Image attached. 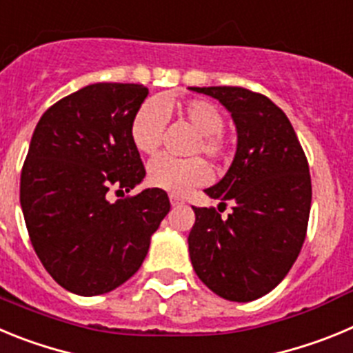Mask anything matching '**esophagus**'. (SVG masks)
Wrapping results in <instances>:
<instances>
[{
    "label": "esophagus",
    "instance_id": "34e87169",
    "mask_svg": "<svg viewBox=\"0 0 353 353\" xmlns=\"http://www.w3.org/2000/svg\"><path fill=\"white\" fill-rule=\"evenodd\" d=\"M170 204L174 205V208H177V205H183L184 204V200L179 199L177 195H170Z\"/></svg>",
    "mask_w": 353,
    "mask_h": 353
}]
</instances>
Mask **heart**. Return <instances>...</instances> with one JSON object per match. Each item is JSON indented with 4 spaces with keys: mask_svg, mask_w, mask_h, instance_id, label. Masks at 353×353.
Wrapping results in <instances>:
<instances>
[{
    "mask_svg": "<svg viewBox=\"0 0 353 353\" xmlns=\"http://www.w3.org/2000/svg\"><path fill=\"white\" fill-rule=\"evenodd\" d=\"M177 112L186 117L199 132L193 151L205 153L212 160H223L228 153V144L221 135L223 116L220 109L211 101L193 98L177 103ZM165 126L163 103L145 101L137 109L130 125V137L137 151L144 154H153L161 144ZM211 179V167L202 158H179L160 154L149 161L148 181L154 188L165 190L169 193L183 195L193 186L205 184Z\"/></svg>",
    "mask_w": 353,
    "mask_h": 353,
    "instance_id": "heart-1",
    "label": "heart"
}]
</instances>
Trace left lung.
I'll list each match as a JSON object with an SVG mask.
<instances>
[{"mask_svg":"<svg viewBox=\"0 0 353 353\" xmlns=\"http://www.w3.org/2000/svg\"><path fill=\"white\" fill-rule=\"evenodd\" d=\"M216 98L236 125L237 148L227 174L204 190L220 205L193 208L188 236L192 265L216 295L248 303L287 276L306 237L311 177L306 154L285 112L244 88H190ZM218 205V209H220Z\"/></svg>","mask_w":353,"mask_h":353,"instance_id":"8db88e82","label":"left lung"}]
</instances>
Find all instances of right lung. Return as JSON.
Segmentation results:
<instances>
[{"label": "right lung", "instance_id": "obj_1", "mask_svg": "<svg viewBox=\"0 0 353 353\" xmlns=\"http://www.w3.org/2000/svg\"><path fill=\"white\" fill-rule=\"evenodd\" d=\"M142 84L98 82L40 117L21 174V208L38 259L65 290L100 295L132 278L170 211L160 188L110 202L145 176L130 125Z\"/></svg>", "mask_w": 353, "mask_h": 353}]
</instances>
